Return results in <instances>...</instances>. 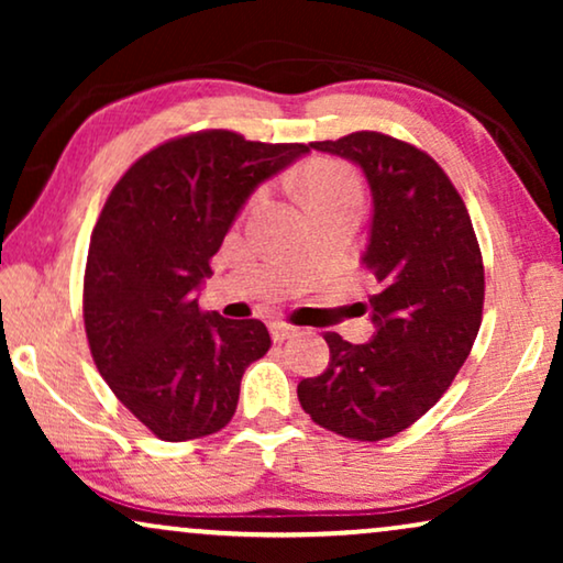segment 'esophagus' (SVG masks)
I'll use <instances>...</instances> for the list:
<instances>
[{
    "label": "esophagus",
    "mask_w": 563,
    "mask_h": 563,
    "mask_svg": "<svg viewBox=\"0 0 563 563\" xmlns=\"http://www.w3.org/2000/svg\"><path fill=\"white\" fill-rule=\"evenodd\" d=\"M268 328H272V338L276 343H284V341H289V338L297 335V328L287 325V322H272Z\"/></svg>",
    "instance_id": "1"
}]
</instances>
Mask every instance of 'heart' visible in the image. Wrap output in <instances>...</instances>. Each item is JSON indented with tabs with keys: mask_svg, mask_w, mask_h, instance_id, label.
<instances>
[{
	"mask_svg": "<svg viewBox=\"0 0 563 563\" xmlns=\"http://www.w3.org/2000/svg\"><path fill=\"white\" fill-rule=\"evenodd\" d=\"M305 202H328V199H358V184L353 174L341 164L325 161L314 164L302 176Z\"/></svg>",
	"mask_w": 563,
	"mask_h": 563,
	"instance_id": "b5f03b06",
	"label": "heart"
}]
</instances>
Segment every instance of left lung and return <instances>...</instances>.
<instances>
[{
    "label": "left lung",
    "mask_w": 563,
    "mask_h": 563,
    "mask_svg": "<svg viewBox=\"0 0 563 563\" xmlns=\"http://www.w3.org/2000/svg\"><path fill=\"white\" fill-rule=\"evenodd\" d=\"M310 148L361 168L372 225L361 256L379 282L376 333L353 345L328 333V368L297 384L302 410L353 441H384L422 418L464 366L482 325L484 266L472 218L428 153L361 130Z\"/></svg>",
    "instance_id": "obj_1"
}]
</instances>
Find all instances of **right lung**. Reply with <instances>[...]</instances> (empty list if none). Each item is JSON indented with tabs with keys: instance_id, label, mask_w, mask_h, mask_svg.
<instances>
[{
	"instance_id": "add662e5",
	"label": "right lung",
	"mask_w": 563,
	"mask_h": 563,
	"mask_svg": "<svg viewBox=\"0 0 563 563\" xmlns=\"http://www.w3.org/2000/svg\"><path fill=\"white\" fill-rule=\"evenodd\" d=\"M310 153L230 130L168 141L128 168L91 233L84 325L114 397L161 441L218 433L272 345L261 320L199 310L210 258L266 179Z\"/></svg>"
}]
</instances>
